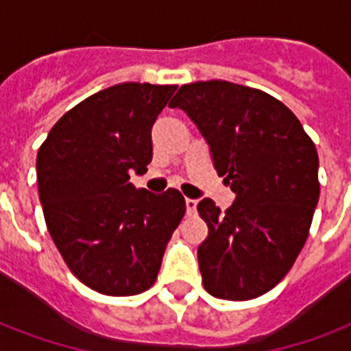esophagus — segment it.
I'll return each instance as SVG.
<instances>
[{
  "label": "esophagus",
  "instance_id": "obj_1",
  "mask_svg": "<svg viewBox=\"0 0 351 351\" xmlns=\"http://www.w3.org/2000/svg\"><path fill=\"white\" fill-rule=\"evenodd\" d=\"M197 206L198 202L195 198H186V211L187 215H195L197 213Z\"/></svg>",
  "mask_w": 351,
  "mask_h": 351
}]
</instances>
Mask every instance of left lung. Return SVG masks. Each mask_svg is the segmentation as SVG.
I'll list each match as a JSON object with an SVG mask.
<instances>
[{"instance_id":"obj_1","label":"left lung","mask_w":351,"mask_h":351,"mask_svg":"<svg viewBox=\"0 0 351 351\" xmlns=\"http://www.w3.org/2000/svg\"><path fill=\"white\" fill-rule=\"evenodd\" d=\"M169 107L186 112L208 142L217 173L237 195L226 213L197 206L208 224L198 245L204 288L250 300L275 288L299 256L319 202V156L288 107L224 80L182 85Z\"/></svg>"}]
</instances>
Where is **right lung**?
<instances>
[{
	"instance_id": "right-lung-1",
	"label": "right lung",
	"mask_w": 351,
	"mask_h": 351,
	"mask_svg": "<svg viewBox=\"0 0 351 351\" xmlns=\"http://www.w3.org/2000/svg\"><path fill=\"white\" fill-rule=\"evenodd\" d=\"M175 85H112L65 112L38 151L47 230L69 269L98 293H142L186 213L176 189H136L153 158L151 129Z\"/></svg>"
}]
</instances>
